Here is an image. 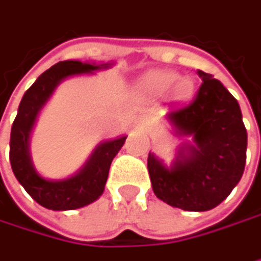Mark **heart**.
Listing matches in <instances>:
<instances>
[{
  "label": "heart",
  "mask_w": 261,
  "mask_h": 261,
  "mask_svg": "<svg viewBox=\"0 0 261 261\" xmlns=\"http://www.w3.org/2000/svg\"><path fill=\"white\" fill-rule=\"evenodd\" d=\"M141 89L152 95H161L172 88V94L176 100H186L193 94L195 85L190 79H179V75L173 71L156 69L147 72L141 83Z\"/></svg>",
  "instance_id": "1"
}]
</instances>
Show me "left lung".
<instances>
[{"instance_id":"left-lung-1","label":"left lung","mask_w":261,"mask_h":261,"mask_svg":"<svg viewBox=\"0 0 261 261\" xmlns=\"http://www.w3.org/2000/svg\"><path fill=\"white\" fill-rule=\"evenodd\" d=\"M197 74L202 83L192 103L167 114L176 134L192 135L195 144L181 147L170 169L153 153L147 158L153 193L186 211L217 206L239 184L246 163L248 135L237 100L211 74Z\"/></svg>"}]
</instances>
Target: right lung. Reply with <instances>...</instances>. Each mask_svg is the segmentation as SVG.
Here are the masks:
<instances>
[{
    "mask_svg": "<svg viewBox=\"0 0 261 261\" xmlns=\"http://www.w3.org/2000/svg\"><path fill=\"white\" fill-rule=\"evenodd\" d=\"M111 66V64H83L79 61H64L53 65L45 72H42L38 80L25 91L19 108L18 115L12 124L10 134V164L12 170L25 189L39 205L55 210L65 211L75 210L85 205H89L98 199L105 190L108 179L109 167L114 156L118 153L121 146L126 141V137L105 141L92 152L83 169L71 178L62 181H48L38 175L35 170L30 152H29V138L36 121V117L41 108L53 94L55 88L69 75L86 74L97 69Z\"/></svg>",
    "mask_w": 261,
    "mask_h": 261,
    "instance_id": "obj_1",
    "label": "right lung"
}]
</instances>
